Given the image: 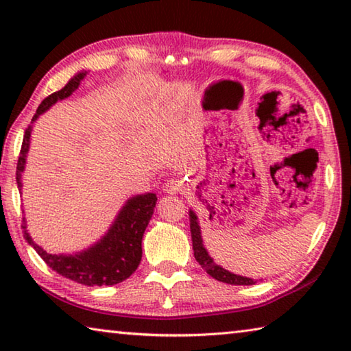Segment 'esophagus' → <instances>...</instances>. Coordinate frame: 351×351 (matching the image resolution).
I'll return each mask as SVG.
<instances>
[{"label": "esophagus", "mask_w": 351, "mask_h": 351, "mask_svg": "<svg viewBox=\"0 0 351 351\" xmlns=\"http://www.w3.org/2000/svg\"><path fill=\"white\" fill-rule=\"evenodd\" d=\"M182 189H184V182L180 180H169L164 184V192L170 193V195L180 193V192H182Z\"/></svg>", "instance_id": "esophagus-1"}]
</instances>
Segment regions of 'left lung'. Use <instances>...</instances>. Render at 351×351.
Here are the masks:
<instances>
[{"label":"left lung","mask_w":351,"mask_h":351,"mask_svg":"<svg viewBox=\"0 0 351 351\" xmlns=\"http://www.w3.org/2000/svg\"><path fill=\"white\" fill-rule=\"evenodd\" d=\"M189 219H190V235H192L193 255H195V258H197L198 263L201 265V268H203L207 274L215 278V280H218V282L229 283V285H254V283H257V280H254V278H251V277H243L239 274H234V272L224 269L223 266L217 265L209 255V252H207V249L204 247V241H203V235H201L198 217L192 209H189Z\"/></svg>","instance_id":"left-lung-1"}]
</instances>
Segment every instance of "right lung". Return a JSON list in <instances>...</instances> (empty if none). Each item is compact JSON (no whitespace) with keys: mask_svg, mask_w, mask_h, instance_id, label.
Instances as JSON below:
<instances>
[{"mask_svg":"<svg viewBox=\"0 0 351 351\" xmlns=\"http://www.w3.org/2000/svg\"><path fill=\"white\" fill-rule=\"evenodd\" d=\"M86 74L88 71L77 73L74 77H71V80L60 91L51 94L40 104L37 112L32 117L31 125L26 128L25 138H23L19 165H16V184L20 190L23 189L21 175L26 169V158L29 147H31L32 123L58 100L69 97L80 86ZM156 201V193L152 192L130 197L117 212L108 230L94 245L82 249L79 252L51 254L45 251L29 234L26 218H23V232H25L26 241L46 261L47 266L60 276L77 283L88 285V287L116 285L127 280L138 269L142 258V237L150 223Z\"/></svg>","mask_w":351,"mask_h":351,"instance_id":"right-lung-1","label":"right lung"}]
</instances>
